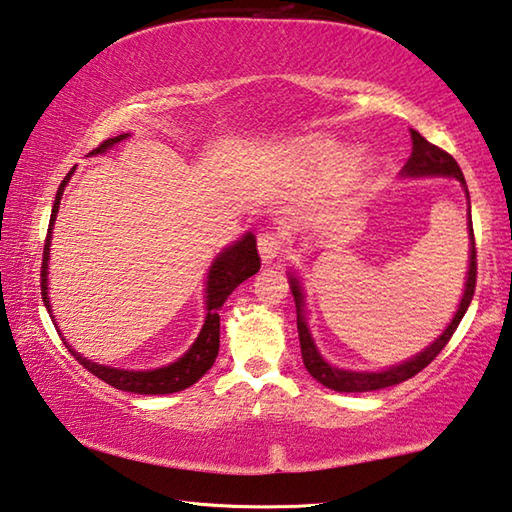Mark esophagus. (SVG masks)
<instances>
[{
	"label": "esophagus",
	"instance_id": "1",
	"mask_svg": "<svg viewBox=\"0 0 512 512\" xmlns=\"http://www.w3.org/2000/svg\"><path fill=\"white\" fill-rule=\"evenodd\" d=\"M281 251H283V242L276 233L265 231L258 236V254H261L265 263H272L274 258H279Z\"/></svg>",
	"mask_w": 512,
	"mask_h": 512
}]
</instances>
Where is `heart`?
<instances>
[{"label": "heart", "instance_id": "heart-1", "mask_svg": "<svg viewBox=\"0 0 512 512\" xmlns=\"http://www.w3.org/2000/svg\"><path fill=\"white\" fill-rule=\"evenodd\" d=\"M310 157H312V161H315L319 170H324V173H333V170L342 164L344 152H342V148L335 146V143L317 141V143H312ZM371 175H373V166L366 164V161H360V164H351L346 168V173L339 177L337 191L339 193L362 191V188H366V184H369Z\"/></svg>", "mask_w": 512, "mask_h": 512}]
</instances>
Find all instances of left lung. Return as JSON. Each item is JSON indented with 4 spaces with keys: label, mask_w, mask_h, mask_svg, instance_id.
Returning a JSON list of instances; mask_svg holds the SVG:
<instances>
[{
    "label": "left lung",
    "mask_w": 512,
    "mask_h": 512,
    "mask_svg": "<svg viewBox=\"0 0 512 512\" xmlns=\"http://www.w3.org/2000/svg\"><path fill=\"white\" fill-rule=\"evenodd\" d=\"M402 173L411 175V177H418V175H450L456 177L461 184H465L463 173L459 164H456L454 157L450 152H445L443 148L434 146V143H429L425 137H420V132L411 130V155L407 159L405 168H402ZM470 220V270H468V281H465V290H463V299H461V306L456 310V315L452 319V324L447 326L445 333L436 339V342L423 351L420 355H416L414 360H409L400 366H393L389 371H382V373H357V371H342V369H335V366H330L324 357L317 353V346L312 342L310 337V330L306 326V321H303V294L299 288V281L297 279H290V288L294 294V303H297V328H299V342H301V357H303V364H306L308 373L315 378L317 382L324 384V387L333 389V391H342V393H362V391H378L384 387H393V384H400L409 378H414L416 373H420L425 369L427 364H432L438 353L443 351L450 342L452 335L456 333V328H459L461 319L465 315V310H468L470 301L474 297V288H477V242H474V229H472V218Z\"/></svg>",
    "instance_id": "8db88e82"
}]
</instances>
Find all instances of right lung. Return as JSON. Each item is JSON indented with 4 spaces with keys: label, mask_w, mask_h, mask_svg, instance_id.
I'll return each instance as SVG.
<instances>
[{
    "label": "right lung",
    "mask_w": 512,
    "mask_h": 512,
    "mask_svg": "<svg viewBox=\"0 0 512 512\" xmlns=\"http://www.w3.org/2000/svg\"><path fill=\"white\" fill-rule=\"evenodd\" d=\"M125 137H128V134H119V137L105 139L101 146L92 150V155L105 152L107 148H112L114 143L123 141ZM71 173H74V168L69 170L67 177L62 179V184L58 188L56 202H53V211H51V220H49V231H47V238H44L40 285H42V301H44V306H47V310H51L49 297H47V261H49L51 227H53V220H56L60 197H62V191H65V184L71 177ZM258 270H261V256H258L256 238L251 236V233H247L245 238H240L236 245L224 249L222 254L215 258V263L211 265V272H209V281H206V310L209 312H206L202 333L195 339V344L188 348V353L184 357H179L175 364L164 366V369H155V371L107 369V366L85 360V357H80L78 353H74L67 346L69 353L74 355L78 364H83L89 373H94L98 380L107 382L114 389L141 393V396H157V393H175V391L188 389L191 384H195L206 371L211 369L215 357H218V351H220V315H218V310L222 308V303L227 301L229 294L236 290L242 281H247L249 276H254Z\"/></svg>",
    "instance_id": "right-lung-1"
}]
</instances>
